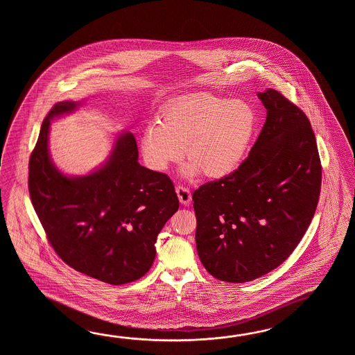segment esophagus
<instances>
[{
    "instance_id": "1",
    "label": "esophagus",
    "mask_w": 355,
    "mask_h": 355,
    "mask_svg": "<svg viewBox=\"0 0 355 355\" xmlns=\"http://www.w3.org/2000/svg\"><path fill=\"white\" fill-rule=\"evenodd\" d=\"M176 194H178V198H179L181 204L189 205L190 202H191V193H190V190L187 187L178 185L176 187Z\"/></svg>"
}]
</instances>
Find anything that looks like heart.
Here are the masks:
<instances>
[{"instance_id": "heart-1", "label": "heart", "mask_w": 355, "mask_h": 355, "mask_svg": "<svg viewBox=\"0 0 355 355\" xmlns=\"http://www.w3.org/2000/svg\"><path fill=\"white\" fill-rule=\"evenodd\" d=\"M257 128V115L241 100L198 94L167 105L162 121L144 129L142 152L155 170H165L185 156L190 161L182 174L193 178L203 171L220 179L236 171Z\"/></svg>"}]
</instances>
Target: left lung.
Returning a JSON list of instances; mask_svg holds the SVG:
<instances>
[{
    "instance_id": "1",
    "label": "left lung",
    "mask_w": 355,
    "mask_h": 355,
    "mask_svg": "<svg viewBox=\"0 0 355 355\" xmlns=\"http://www.w3.org/2000/svg\"><path fill=\"white\" fill-rule=\"evenodd\" d=\"M266 121L232 174L193 194L198 255L228 283L260 278L293 252L316 211L321 161L306 114L279 91L257 94Z\"/></svg>"
}]
</instances>
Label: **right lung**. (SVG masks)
Returning <instances> with one entry per match:
<instances>
[{
    "label": "right lung",
    "mask_w": 355,
    "mask_h": 355,
    "mask_svg": "<svg viewBox=\"0 0 355 355\" xmlns=\"http://www.w3.org/2000/svg\"><path fill=\"white\" fill-rule=\"evenodd\" d=\"M80 105L57 103L43 121L29 159L31 203L66 264L121 286L150 270L157 234L179 209V199L167 175L139 165L130 132L116 136L110 156L91 174H62L48 148L51 121Z\"/></svg>",
    "instance_id": "1"
}]
</instances>
